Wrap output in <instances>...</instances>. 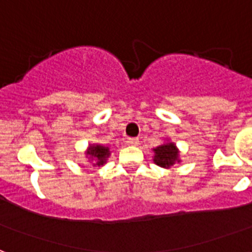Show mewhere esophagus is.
<instances>
[{
    "instance_id": "1",
    "label": "esophagus",
    "mask_w": 252,
    "mask_h": 252,
    "mask_svg": "<svg viewBox=\"0 0 252 252\" xmlns=\"http://www.w3.org/2000/svg\"><path fill=\"white\" fill-rule=\"evenodd\" d=\"M128 145H132V146H136V145H138V138L137 137H130V138H128Z\"/></svg>"
}]
</instances>
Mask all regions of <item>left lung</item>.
Returning a JSON list of instances; mask_svg holds the SVG:
<instances>
[{
  "label": "left lung",
  "instance_id": "1",
  "mask_svg": "<svg viewBox=\"0 0 252 252\" xmlns=\"http://www.w3.org/2000/svg\"><path fill=\"white\" fill-rule=\"evenodd\" d=\"M153 152L154 163L161 166V167L170 168L171 166L175 165L176 162H180L179 150H178L174 142L167 141L166 144H162V145L154 148Z\"/></svg>",
  "mask_w": 252,
  "mask_h": 252
}]
</instances>
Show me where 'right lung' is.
<instances>
[{
    "mask_svg": "<svg viewBox=\"0 0 252 252\" xmlns=\"http://www.w3.org/2000/svg\"><path fill=\"white\" fill-rule=\"evenodd\" d=\"M108 156H110V148L100 144L90 145L86 152V157L89 158V161L93 162V166H103L107 162Z\"/></svg>",
    "mask_w": 252,
    "mask_h": 252,
    "instance_id": "1",
    "label": "right lung"
}]
</instances>
